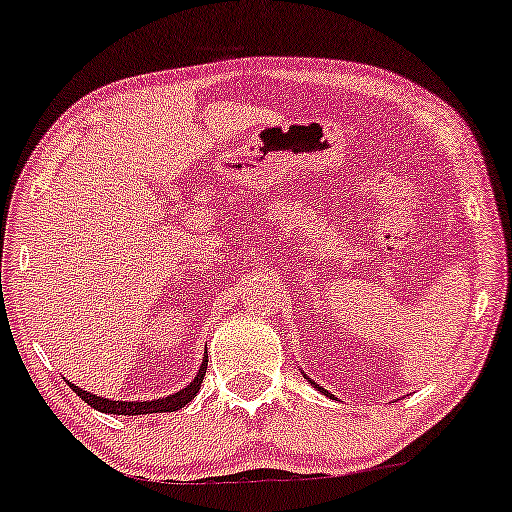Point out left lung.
Masks as SVG:
<instances>
[{
  "instance_id": "left-lung-1",
  "label": "left lung",
  "mask_w": 512,
  "mask_h": 512,
  "mask_svg": "<svg viewBox=\"0 0 512 512\" xmlns=\"http://www.w3.org/2000/svg\"><path fill=\"white\" fill-rule=\"evenodd\" d=\"M305 380H308V383H310V385H315V383H313V380H310V378H308V375H305ZM315 387H317V390H320V392H322V395H330V392H327V390H325V387H320V385H315Z\"/></svg>"
}]
</instances>
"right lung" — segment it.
Here are the masks:
<instances>
[{
	"label": "right lung",
	"mask_w": 512,
	"mask_h": 512,
	"mask_svg": "<svg viewBox=\"0 0 512 512\" xmlns=\"http://www.w3.org/2000/svg\"><path fill=\"white\" fill-rule=\"evenodd\" d=\"M207 354L202 358V366H199L197 375L192 378L190 385H185L182 390L175 392V395H168V397H158V399H146V402H122V399H105L101 395H93V392L84 390V387L69 383V387L79 395L88 407H93L96 411H103V414H117V416H139V414H163V411H178L185 407L187 402H192V399L197 397L199 387H202V380H204V373H207Z\"/></svg>",
	"instance_id": "obj_1"
}]
</instances>
